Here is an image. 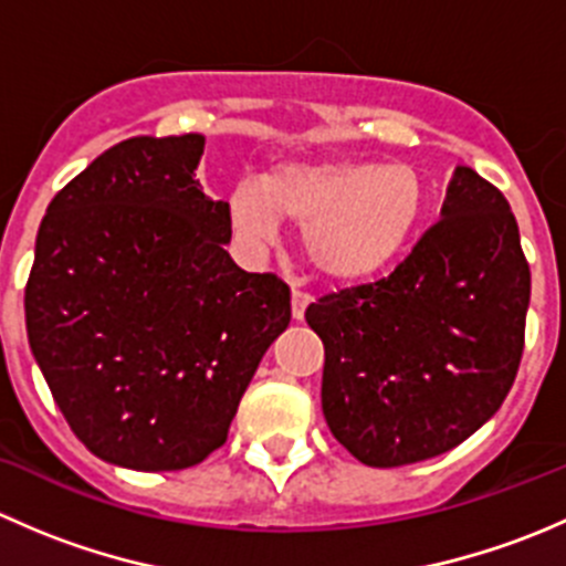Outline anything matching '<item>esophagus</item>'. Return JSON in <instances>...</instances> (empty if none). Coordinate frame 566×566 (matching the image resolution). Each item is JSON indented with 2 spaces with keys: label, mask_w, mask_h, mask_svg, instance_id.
Instances as JSON below:
<instances>
[{
  "label": "esophagus",
  "mask_w": 566,
  "mask_h": 566,
  "mask_svg": "<svg viewBox=\"0 0 566 566\" xmlns=\"http://www.w3.org/2000/svg\"><path fill=\"white\" fill-rule=\"evenodd\" d=\"M310 295L301 293V290H293V298H290V310H293V319L295 323H301L304 319V312L306 306H310Z\"/></svg>",
  "instance_id": "esophagus-1"
}]
</instances>
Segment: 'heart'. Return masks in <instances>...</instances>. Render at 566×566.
Wrapping results in <instances>:
<instances>
[{"mask_svg":"<svg viewBox=\"0 0 566 566\" xmlns=\"http://www.w3.org/2000/svg\"><path fill=\"white\" fill-rule=\"evenodd\" d=\"M427 186L410 164L287 158L227 197L241 243L271 247L282 221L301 227V254L323 282L361 284L389 271L424 219Z\"/></svg>","mask_w":566,"mask_h":566,"instance_id":"obj_1","label":"heart"}]
</instances>
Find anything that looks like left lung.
<instances>
[{
	"label": "left lung",
	"instance_id": "obj_1",
	"mask_svg": "<svg viewBox=\"0 0 566 566\" xmlns=\"http://www.w3.org/2000/svg\"><path fill=\"white\" fill-rule=\"evenodd\" d=\"M528 298L510 202L471 167H454L441 219L389 279L306 310L325 345L328 430L373 468L460 447L515 384Z\"/></svg>",
	"mask_w": 566,
	"mask_h": 566
}]
</instances>
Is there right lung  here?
Returning a JSON list of instances; mask_svg holds the SVG:
<instances>
[{
    "label": "right lung",
    "mask_w": 566,
    "mask_h": 566,
    "mask_svg": "<svg viewBox=\"0 0 566 566\" xmlns=\"http://www.w3.org/2000/svg\"><path fill=\"white\" fill-rule=\"evenodd\" d=\"M205 136H134L43 216L24 293L32 356L78 441L180 471L227 441L290 290L227 254V202L197 180Z\"/></svg>",
    "instance_id": "add662e5"
}]
</instances>
